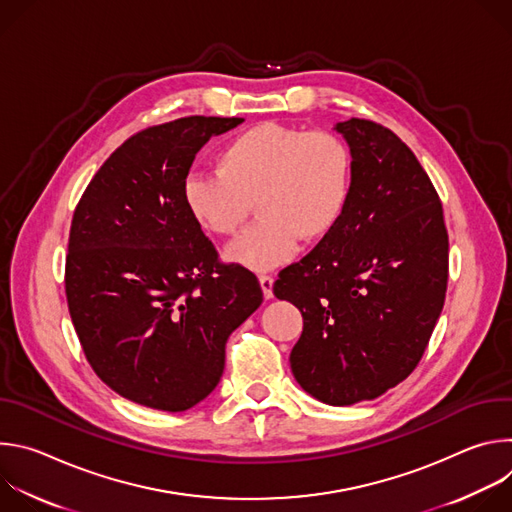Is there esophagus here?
<instances>
[{
	"label": "esophagus",
	"instance_id": "obj_1",
	"mask_svg": "<svg viewBox=\"0 0 512 512\" xmlns=\"http://www.w3.org/2000/svg\"><path fill=\"white\" fill-rule=\"evenodd\" d=\"M259 285H261L265 296H271V289H273V277L271 275H259Z\"/></svg>",
	"mask_w": 512,
	"mask_h": 512
}]
</instances>
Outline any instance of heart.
I'll use <instances>...</instances> for the list:
<instances>
[{"label":"heart","mask_w":512,"mask_h":512,"mask_svg":"<svg viewBox=\"0 0 512 512\" xmlns=\"http://www.w3.org/2000/svg\"><path fill=\"white\" fill-rule=\"evenodd\" d=\"M281 198L283 200H300L308 198L312 202L314 214L322 223H332L340 208V196L328 188H324L318 180H308L302 172L291 174L281 182Z\"/></svg>","instance_id":"1"}]
</instances>
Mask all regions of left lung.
I'll return each instance as SVG.
<instances>
[{
  "mask_svg": "<svg viewBox=\"0 0 512 512\" xmlns=\"http://www.w3.org/2000/svg\"><path fill=\"white\" fill-rule=\"evenodd\" d=\"M241 121L190 115L141 129L107 158L72 214L64 289L83 352L121 397L186 411L223 377L225 344L263 291L218 267L186 198L194 156Z\"/></svg>",
  "mask_w": 512,
  "mask_h": 512,
  "instance_id": "obj_1",
  "label": "left lung"
}]
</instances>
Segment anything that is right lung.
I'll list each match as a JSON object with an SVG mask.
<instances>
[{"label": "right lung", "instance_id": "add662e5", "mask_svg": "<svg viewBox=\"0 0 512 512\" xmlns=\"http://www.w3.org/2000/svg\"><path fill=\"white\" fill-rule=\"evenodd\" d=\"M350 145L340 216L273 294L304 316L289 362L328 405L371 401L419 364L448 287V231L429 176L407 145L369 119L334 127Z\"/></svg>", "mask_w": 512, "mask_h": 512}]
</instances>
